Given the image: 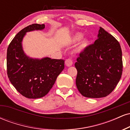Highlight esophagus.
<instances>
[{
	"mask_svg": "<svg viewBox=\"0 0 130 130\" xmlns=\"http://www.w3.org/2000/svg\"><path fill=\"white\" fill-rule=\"evenodd\" d=\"M65 63L67 67H70L73 65V61L71 59H68L65 60Z\"/></svg>",
	"mask_w": 130,
	"mask_h": 130,
	"instance_id": "34e87169",
	"label": "esophagus"
}]
</instances>
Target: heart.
<instances>
[{
	"mask_svg": "<svg viewBox=\"0 0 130 130\" xmlns=\"http://www.w3.org/2000/svg\"><path fill=\"white\" fill-rule=\"evenodd\" d=\"M83 36H84V35H83V34H82V33H79V32L77 33V34H76L73 36V37L72 40H71V42L73 43L77 42V41H79L80 40H81V38H83ZM90 40L89 38H84V39L80 41L79 44L78 46H77V51H78L79 52L83 51H84L86 48H87L88 46L90 45Z\"/></svg>",
	"mask_w": 130,
	"mask_h": 130,
	"instance_id": "1",
	"label": "heart"
}]
</instances>
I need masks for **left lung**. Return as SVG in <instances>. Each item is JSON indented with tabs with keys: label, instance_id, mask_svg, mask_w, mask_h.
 Segmentation results:
<instances>
[{
	"label": "left lung",
	"instance_id": "8db88e82",
	"mask_svg": "<svg viewBox=\"0 0 130 130\" xmlns=\"http://www.w3.org/2000/svg\"><path fill=\"white\" fill-rule=\"evenodd\" d=\"M76 84L82 95L102 98L114 90L123 70L120 43L112 35L100 27L98 39L79 54L75 64Z\"/></svg>",
	"mask_w": 130,
	"mask_h": 130
}]
</instances>
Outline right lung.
I'll return each mask as SVG.
<instances>
[{
    "label": "right lung",
    "mask_w": 130,
    "mask_h": 130,
    "mask_svg": "<svg viewBox=\"0 0 130 130\" xmlns=\"http://www.w3.org/2000/svg\"><path fill=\"white\" fill-rule=\"evenodd\" d=\"M44 27V24H33L24 28L14 37L7 49L9 80L19 93L28 98L45 96L64 69L65 60L62 59H32L27 56L22 50V41L26 32Z\"/></svg>",
    "instance_id": "1"
}]
</instances>
